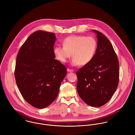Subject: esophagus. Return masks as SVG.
I'll use <instances>...</instances> for the list:
<instances>
[{"label":"esophagus","mask_w":135,"mask_h":135,"mask_svg":"<svg viewBox=\"0 0 135 135\" xmlns=\"http://www.w3.org/2000/svg\"><path fill=\"white\" fill-rule=\"evenodd\" d=\"M67 71H68L69 72H72L74 71L73 70L70 69H67Z\"/></svg>","instance_id":"34e87169"}]
</instances>
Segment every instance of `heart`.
I'll return each instance as SVG.
<instances>
[{"mask_svg": "<svg viewBox=\"0 0 135 135\" xmlns=\"http://www.w3.org/2000/svg\"><path fill=\"white\" fill-rule=\"evenodd\" d=\"M63 47L56 46L54 54L56 58L61 62H65L72 57L73 65H86L94 57L98 47L97 41L93 36L73 35L63 39Z\"/></svg>", "mask_w": 135, "mask_h": 135, "instance_id": "b5f03b06", "label": "heart"}]
</instances>
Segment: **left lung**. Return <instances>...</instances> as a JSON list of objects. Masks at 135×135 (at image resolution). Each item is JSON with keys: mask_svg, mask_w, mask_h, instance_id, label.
<instances>
[{"mask_svg": "<svg viewBox=\"0 0 135 135\" xmlns=\"http://www.w3.org/2000/svg\"><path fill=\"white\" fill-rule=\"evenodd\" d=\"M97 35L98 47L93 60L76 72L77 91L88 105L100 107L115 93L119 81V62L110 40L102 33Z\"/></svg>", "mask_w": 135, "mask_h": 135, "instance_id": "8db88e82", "label": "left lung"}]
</instances>
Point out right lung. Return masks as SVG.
<instances>
[{
	"instance_id": "obj_1",
	"label": "right lung",
	"mask_w": 135,
	"mask_h": 135,
	"mask_svg": "<svg viewBox=\"0 0 135 135\" xmlns=\"http://www.w3.org/2000/svg\"><path fill=\"white\" fill-rule=\"evenodd\" d=\"M56 39L51 32L32 33L20 48L15 76L20 92L32 106L42 109L57 97L66 68L56 60L54 46Z\"/></svg>"
}]
</instances>
